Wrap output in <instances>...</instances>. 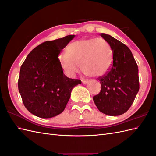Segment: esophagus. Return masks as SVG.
<instances>
[{
    "mask_svg": "<svg viewBox=\"0 0 156 156\" xmlns=\"http://www.w3.org/2000/svg\"><path fill=\"white\" fill-rule=\"evenodd\" d=\"M82 84H88V83L89 82V81H88V80H82Z\"/></svg>",
    "mask_w": 156,
    "mask_h": 156,
    "instance_id": "obj_1",
    "label": "esophagus"
}]
</instances>
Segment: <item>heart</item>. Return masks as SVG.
Here are the masks:
<instances>
[{
    "label": "heart",
    "mask_w": 156,
    "mask_h": 156,
    "mask_svg": "<svg viewBox=\"0 0 156 156\" xmlns=\"http://www.w3.org/2000/svg\"><path fill=\"white\" fill-rule=\"evenodd\" d=\"M58 60L67 76L73 77L82 69L91 77H102L106 74L113 63V51L104 38H86L68 46L67 53H62Z\"/></svg>",
    "instance_id": "obj_1"
}]
</instances>
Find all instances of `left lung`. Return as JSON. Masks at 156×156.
Wrapping results in <instances>:
<instances>
[{
	"instance_id": "left-lung-1",
	"label": "left lung",
	"mask_w": 156,
	"mask_h": 156,
	"mask_svg": "<svg viewBox=\"0 0 156 156\" xmlns=\"http://www.w3.org/2000/svg\"><path fill=\"white\" fill-rule=\"evenodd\" d=\"M100 36L112 47L113 63L108 73L98 78L101 90L93 100L99 111L115 116L128 110L139 91L138 67L127 46L109 34Z\"/></svg>"
}]
</instances>
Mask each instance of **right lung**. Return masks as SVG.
I'll return each mask as SVG.
<instances>
[{"label":"right lung","mask_w":156,"mask_h":156,"mask_svg":"<svg viewBox=\"0 0 156 156\" xmlns=\"http://www.w3.org/2000/svg\"><path fill=\"white\" fill-rule=\"evenodd\" d=\"M74 37L68 35L42 43L22 64L18 87L24 106L36 116L50 118L61 114L72 88L81 84L80 80L65 76L58 58Z\"/></svg>","instance_id":"1"}]
</instances>
